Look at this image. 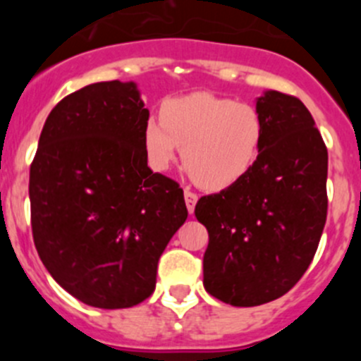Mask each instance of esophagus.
I'll return each mask as SVG.
<instances>
[{
    "mask_svg": "<svg viewBox=\"0 0 361 361\" xmlns=\"http://www.w3.org/2000/svg\"><path fill=\"white\" fill-rule=\"evenodd\" d=\"M197 194L192 192L190 188H185V202H187V209L188 213H194L195 209V204H197Z\"/></svg>",
    "mask_w": 361,
    "mask_h": 361,
    "instance_id": "1",
    "label": "esophagus"
}]
</instances>
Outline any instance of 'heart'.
<instances>
[{
    "label": "heart",
    "mask_w": 361,
    "mask_h": 361,
    "mask_svg": "<svg viewBox=\"0 0 361 361\" xmlns=\"http://www.w3.org/2000/svg\"><path fill=\"white\" fill-rule=\"evenodd\" d=\"M264 120L250 103L194 92L162 104V116L145 123L143 145L150 166L164 171L183 148V164L195 183L224 190L241 181L257 162Z\"/></svg>",
    "instance_id": "obj_1"
}]
</instances>
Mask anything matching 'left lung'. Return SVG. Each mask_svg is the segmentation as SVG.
Masks as SVG:
<instances>
[{
  "instance_id": "obj_1",
  "label": "left lung",
  "mask_w": 361,
  "mask_h": 361,
  "mask_svg": "<svg viewBox=\"0 0 361 361\" xmlns=\"http://www.w3.org/2000/svg\"><path fill=\"white\" fill-rule=\"evenodd\" d=\"M257 110L264 141L255 166L195 206L209 234L204 288L235 307L267 304L297 285L314 258L329 209V152L304 103L269 90Z\"/></svg>"
}]
</instances>
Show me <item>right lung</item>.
I'll use <instances>...</instances> for the list:
<instances>
[{"instance_id":"right-lung-1","label":"right lung","mask_w":361,"mask_h":361,"mask_svg":"<svg viewBox=\"0 0 361 361\" xmlns=\"http://www.w3.org/2000/svg\"><path fill=\"white\" fill-rule=\"evenodd\" d=\"M136 83L87 85L56 104L29 171L35 246L54 279L101 309L140 304L188 216L183 190L147 164Z\"/></svg>"}]
</instances>
